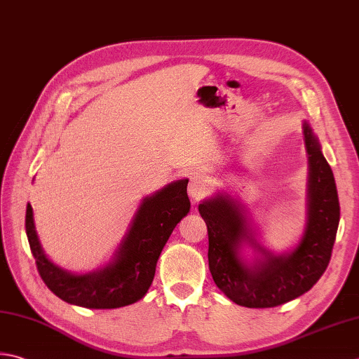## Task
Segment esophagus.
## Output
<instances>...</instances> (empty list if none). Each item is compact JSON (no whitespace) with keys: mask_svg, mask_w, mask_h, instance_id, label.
<instances>
[{"mask_svg":"<svg viewBox=\"0 0 359 359\" xmlns=\"http://www.w3.org/2000/svg\"><path fill=\"white\" fill-rule=\"evenodd\" d=\"M207 189H208L207 180L203 179L202 175H194V177L189 180L188 194L191 196L194 201H199L201 198H203V196L207 194Z\"/></svg>","mask_w":359,"mask_h":359,"instance_id":"obj_1","label":"esophagus"}]
</instances>
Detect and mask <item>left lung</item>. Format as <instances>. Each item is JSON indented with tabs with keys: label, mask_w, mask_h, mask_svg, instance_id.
Masks as SVG:
<instances>
[{
	"label": "left lung",
	"mask_w": 359,
	"mask_h": 359,
	"mask_svg": "<svg viewBox=\"0 0 359 359\" xmlns=\"http://www.w3.org/2000/svg\"><path fill=\"white\" fill-rule=\"evenodd\" d=\"M305 144L310 160L308 224L291 254L273 257L264 249V262L248 268L238 257V245L250 240L244 215L229 196H216L199 205L208 231V268L216 286L248 308H271L296 299L318 283L332 258L339 226V199L333 171L322 156L318 140L305 124Z\"/></svg>",
	"instance_id": "left-lung-1"
}]
</instances>
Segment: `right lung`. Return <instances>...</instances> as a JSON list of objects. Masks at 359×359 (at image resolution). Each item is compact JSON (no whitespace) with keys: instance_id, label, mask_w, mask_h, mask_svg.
Returning a JSON list of instances; mask_svg holds the SVG:
<instances>
[{"instance_id":"obj_1","label":"right lung","mask_w":359,"mask_h":359,"mask_svg":"<svg viewBox=\"0 0 359 359\" xmlns=\"http://www.w3.org/2000/svg\"><path fill=\"white\" fill-rule=\"evenodd\" d=\"M187 185V179L177 180L146 198L114 262L86 276H73L49 262L35 233L32 207L27 203L26 235L41 280L59 299L83 308L109 310L140 300L149 290L168 238L189 212Z\"/></svg>"}]
</instances>
